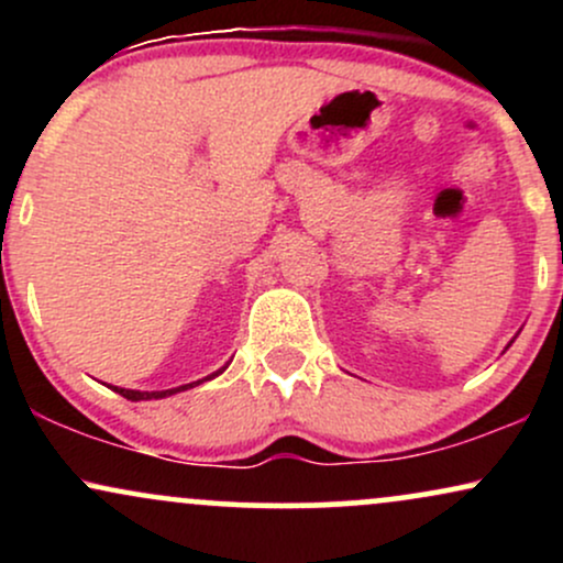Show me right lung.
<instances>
[{
    "instance_id": "add662e5",
    "label": "right lung",
    "mask_w": 563,
    "mask_h": 563,
    "mask_svg": "<svg viewBox=\"0 0 563 563\" xmlns=\"http://www.w3.org/2000/svg\"><path fill=\"white\" fill-rule=\"evenodd\" d=\"M224 371V367H222ZM222 371H217L214 376H219V373ZM214 376H209V378H214ZM196 384H200V380H196ZM196 384H185V386H177V389H166V391H134V389H119V386H115V391L121 394V397H126V399H132V402H140V399H161V397H169V394H174V391H185V389H192V386Z\"/></svg>"
}]
</instances>
